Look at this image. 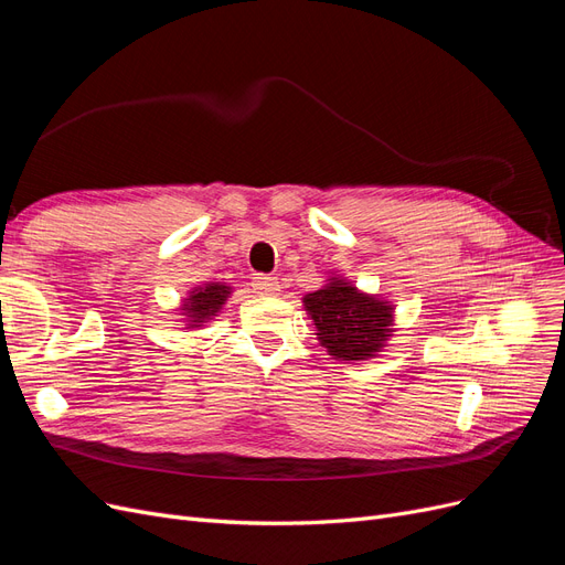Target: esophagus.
<instances>
[{"mask_svg": "<svg viewBox=\"0 0 565 565\" xmlns=\"http://www.w3.org/2000/svg\"><path fill=\"white\" fill-rule=\"evenodd\" d=\"M252 287H255V291L262 297H278L280 295V282L274 276H257L255 280H252Z\"/></svg>", "mask_w": 565, "mask_h": 565, "instance_id": "1", "label": "esophagus"}]
</instances>
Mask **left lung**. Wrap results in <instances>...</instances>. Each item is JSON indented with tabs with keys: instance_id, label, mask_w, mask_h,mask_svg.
<instances>
[{
	"instance_id": "1",
	"label": "left lung",
	"mask_w": 565,
	"mask_h": 565,
	"mask_svg": "<svg viewBox=\"0 0 565 565\" xmlns=\"http://www.w3.org/2000/svg\"><path fill=\"white\" fill-rule=\"evenodd\" d=\"M316 324V337L327 355L343 362L372 360L395 337V306L379 295L358 289L343 276H329L301 299Z\"/></svg>"
}]
</instances>
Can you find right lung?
Listing matches in <instances>:
<instances>
[{
    "label": "right lung",
    "instance_id": "add662e5",
    "mask_svg": "<svg viewBox=\"0 0 565 565\" xmlns=\"http://www.w3.org/2000/svg\"><path fill=\"white\" fill-rule=\"evenodd\" d=\"M233 287L226 282H203L186 291L180 303V316H184V329H203L210 320L220 316L228 301Z\"/></svg>",
    "mask_w": 565,
    "mask_h": 565
}]
</instances>
